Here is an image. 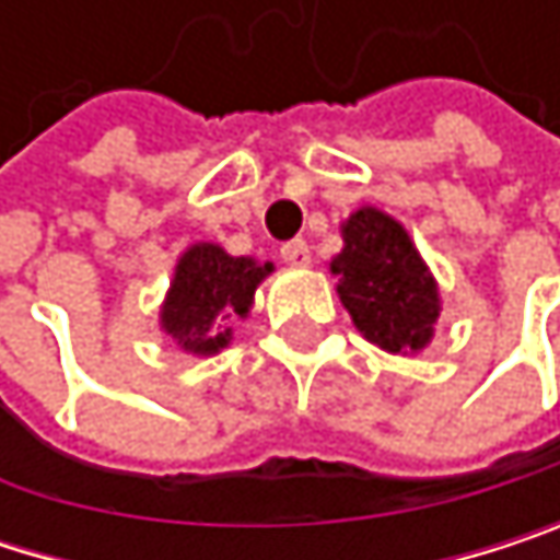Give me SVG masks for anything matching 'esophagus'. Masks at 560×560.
I'll use <instances>...</instances> for the list:
<instances>
[{
    "mask_svg": "<svg viewBox=\"0 0 560 560\" xmlns=\"http://www.w3.org/2000/svg\"><path fill=\"white\" fill-rule=\"evenodd\" d=\"M280 257H283V264H290V267H310V247H306V241H290V244H283L280 247Z\"/></svg>",
    "mask_w": 560,
    "mask_h": 560,
    "instance_id": "34e87169",
    "label": "esophagus"
}]
</instances>
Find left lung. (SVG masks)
<instances>
[{
	"label": "left lung",
	"mask_w": 560,
	"mask_h": 560,
	"mask_svg": "<svg viewBox=\"0 0 560 560\" xmlns=\"http://www.w3.org/2000/svg\"><path fill=\"white\" fill-rule=\"evenodd\" d=\"M336 293L357 329L386 353H419L439 319V287L406 228L360 207L342 224V250L329 264Z\"/></svg>",
	"instance_id": "8db88e82"
}]
</instances>
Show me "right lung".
<instances>
[{
    "mask_svg": "<svg viewBox=\"0 0 560 560\" xmlns=\"http://www.w3.org/2000/svg\"><path fill=\"white\" fill-rule=\"evenodd\" d=\"M273 264L231 257L218 244H194L174 267L161 306V329L194 357H214L231 342V319L247 316L260 280Z\"/></svg>",
    "mask_w": 560,
    "mask_h": 560,
    "instance_id": "obj_1",
    "label": "right lung"
}]
</instances>
